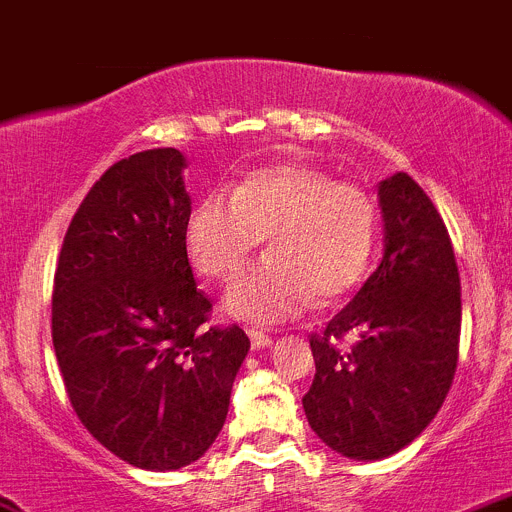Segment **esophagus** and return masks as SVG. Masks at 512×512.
<instances>
[{
  "instance_id": "1",
  "label": "esophagus",
  "mask_w": 512,
  "mask_h": 512,
  "mask_svg": "<svg viewBox=\"0 0 512 512\" xmlns=\"http://www.w3.org/2000/svg\"><path fill=\"white\" fill-rule=\"evenodd\" d=\"M250 343L255 351H260V348H267L272 343V336H267V333L262 331H250Z\"/></svg>"
}]
</instances>
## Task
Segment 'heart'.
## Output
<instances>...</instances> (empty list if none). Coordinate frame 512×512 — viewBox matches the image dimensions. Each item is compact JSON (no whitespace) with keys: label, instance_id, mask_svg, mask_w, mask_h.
Wrapping results in <instances>:
<instances>
[{"label":"heart","instance_id":"b5f03b06","mask_svg":"<svg viewBox=\"0 0 512 512\" xmlns=\"http://www.w3.org/2000/svg\"><path fill=\"white\" fill-rule=\"evenodd\" d=\"M374 199L308 164L252 171L232 197L212 191L191 212L186 252L207 280H232L260 242L267 257L234 280L224 313L272 326L303 313L313 298L336 303L369 270L376 245Z\"/></svg>","mask_w":512,"mask_h":512}]
</instances>
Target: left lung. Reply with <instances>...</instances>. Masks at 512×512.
Instances as JSON below:
<instances>
[{"instance_id":"8db88e82","label":"left lung","mask_w":512,"mask_h":512,"mask_svg":"<svg viewBox=\"0 0 512 512\" xmlns=\"http://www.w3.org/2000/svg\"><path fill=\"white\" fill-rule=\"evenodd\" d=\"M384 260L323 333H310L313 429L351 460H381L427 429L460 356V272L450 232L409 174L379 184Z\"/></svg>"}]
</instances>
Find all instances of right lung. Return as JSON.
<instances>
[{"label":"right lung","instance_id":"add662e5","mask_svg":"<svg viewBox=\"0 0 512 512\" xmlns=\"http://www.w3.org/2000/svg\"><path fill=\"white\" fill-rule=\"evenodd\" d=\"M176 148L105 171L80 202L52 285V346L83 427L141 470H179L224 427L250 338L209 326L186 255L191 199Z\"/></svg>","mask_w":512,"mask_h":512}]
</instances>
